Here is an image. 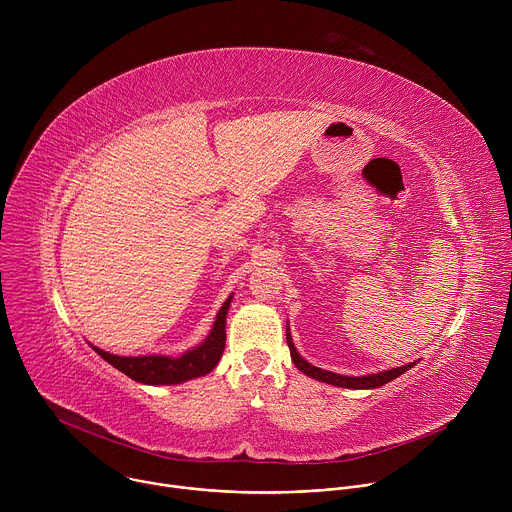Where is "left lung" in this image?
Segmentation results:
<instances>
[{"instance_id":"obj_1","label":"left lung","mask_w":512,"mask_h":512,"mask_svg":"<svg viewBox=\"0 0 512 512\" xmlns=\"http://www.w3.org/2000/svg\"><path fill=\"white\" fill-rule=\"evenodd\" d=\"M285 334H287V346H289V352H291V360H294V364L298 367V371H302L304 375L316 379V381H322V383H328V385H334V387H346V389H377V387H383L385 383L397 379L399 375L407 373L411 367H415V362H409V364H403V367H393V369H385V371H375V373H362V375H348V373H334V371H326V369H320L316 367V364L308 362L296 348L294 344V338H291V332H289V326L285 328Z\"/></svg>"}]
</instances>
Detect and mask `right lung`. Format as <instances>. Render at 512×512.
Here are the masks:
<instances>
[{"label": "right lung", "instance_id": "obj_1", "mask_svg": "<svg viewBox=\"0 0 512 512\" xmlns=\"http://www.w3.org/2000/svg\"><path fill=\"white\" fill-rule=\"evenodd\" d=\"M233 302V294L225 300L216 314V320L212 324V330L208 336L194 348L182 352L180 356L170 354H145V356H119L105 352L97 346L93 350L107 360L111 367L127 375L129 379L143 383V385H180L190 379H198L208 375L218 360H221L225 352V340H227V314Z\"/></svg>", "mask_w": 512, "mask_h": 512}]
</instances>
